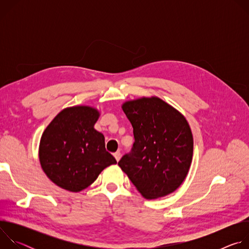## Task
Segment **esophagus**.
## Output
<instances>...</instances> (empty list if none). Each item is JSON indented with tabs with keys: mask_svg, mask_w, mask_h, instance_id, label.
Wrapping results in <instances>:
<instances>
[{
	"mask_svg": "<svg viewBox=\"0 0 249 249\" xmlns=\"http://www.w3.org/2000/svg\"><path fill=\"white\" fill-rule=\"evenodd\" d=\"M113 156H114L115 160H116L117 161H119V160H120V158H121V154H120V152H116V153H114V154H113Z\"/></svg>",
	"mask_w": 249,
	"mask_h": 249,
	"instance_id": "34e87169",
	"label": "esophagus"
}]
</instances>
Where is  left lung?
I'll return each mask as SVG.
<instances>
[{
    "label": "left lung",
    "instance_id": "left-lung-1",
    "mask_svg": "<svg viewBox=\"0 0 249 249\" xmlns=\"http://www.w3.org/2000/svg\"><path fill=\"white\" fill-rule=\"evenodd\" d=\"M122 109L135 142L118 165L146 199L172 193L184 181L192 161L193 136L187 120L156 96L126 101Z\"/></svg>",
    "mask_w": 249,
    "mask_h": 249
}]
</instances>
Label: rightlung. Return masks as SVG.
<instances>
[{"label": "right lung", "instance_id": "obj_1", "mask_svg": "<svg viewBox=\"0 0 249 249\" xmlns=\"http://www.w3.org/2000/svg\"><path fill=\"white\" fill-rule=\"evenodd\" d=\"M98 117V110L90 106H73L58 113L43 132L40 164L59 187L80 192L93 183L105 167L117 163L105 150L104 136L94 129Z\"/></svg>", "mask_w": 249, "mask_h": 249}]
</instances>
